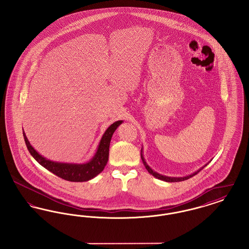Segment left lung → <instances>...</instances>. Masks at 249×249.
I'll use <instances>...</instances> for the list:
<instances>
[{"label":"left lung","instance_id":"1","mask_svg":"<svg viewBox=\"0 0 249 249\" xmlns=\"http://www.w3.org/2000/svg\"><path fill=\"white\" fill-rule=\"evenodd\" d=\"M141 158H142V163H143V165L145 167V169L147 170V172L150 174V175H152L154 178H158V179H160V180H162V181H165V182H180V181H184V180H187V179H189V178H192V177H194L195 175H197L201 170H202L205 166L207 165L208 163H206L205 165L202 166L201 168H200L199 170H197L196 172H194V173H192V174H190L189 176H186V177H181V178H173V177H166V176H162V175H160V174H159V173H157V172H155L154 170H152V168L150 167V166L147 164V162L145 161V160H144V157H143V152H142V149H141Z\"/></svg>","mask_w":249,"mask_h":249}]
</instances>
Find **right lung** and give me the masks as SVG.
Masks as SVG:
<instances>
[{"instance_id":"obj_1","label":"right lung","mask_w":249,"mask_h":249,"mask_svg":"<svg viewBox=\"0 0 249 249\" xmlns=\"http://www.w3.org/2000/svg\"><path fill=\"white\" fill-rule=\"evenodd\" d=\"M122 123L123 120H119L111 124L107 128L98 144L94 156L89 161L83 163L61 162L48 160L36 151L34 146L31 144V142H29L23 130L24 140L29 152L35 158L36 161L44 168H46L49 172L67 181L84 182L96 178L105 169L108 161L109 145L111 142V138L115 130H117L119 125Z\"/></svg>"}]
</instances>
